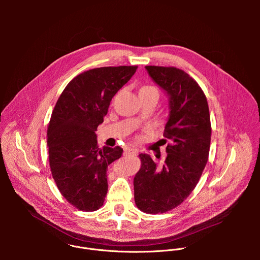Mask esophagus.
Returning <instances> with one entry per match:
<instances>
[{
  "label": "esophagus",
  "instance_id": "34e87169",
  "mask_svg": "<svg viewBox=\"0 0 260 260\" xmlns=\"http://www.w3.org/2000/svg\"><path fill=\"white\" fill-rule=\"evenodd\" d=\"M136 154H137V150L134 149V148H131V147L124 148V151H123L124 156H132V155H136Z\"/></svg>",
  "mask_w": 260,
  "mask_h": 260
}]
</instances>
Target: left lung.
Here are the masks:
<instances>
[{"label": "left lung", "instance_id": "8db88e82", "mask_svg": "<svg viewBox=\"0 0 260 260\" xmlns=\"http://www.w3.org/2000/svg\"><path fill=\"white\" fill-rule=\"evenodd\" d=\"M145 68L170 98L164 137L171 144L161 165L150 155H139L141 169L134 178L135 203L144 213L158 214L178 207L196 188L209 158L212 128L207 98L186 72L175 67Z\"/></svg>", "mask_w": 260, "mask_h": 260}]
</instances>
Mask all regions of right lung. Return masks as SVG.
I'll return each mask as SVG.
<instances>
[{
  "label": "right lung",
  "instance_id": "add662e5",
  "mask_svg": "<svg viewBox=\"0 0 260 260\" xmlns=\"http://www.w3.org/2000/svg\"><path fill=\"white\" fill-rule=\"evenodd\" d=\"M137 66L102 67L72 79L59 95L47 128L49 166L61 196L85 212L99 210L108 191L107 168L122 148H99L95 131L111 100Z\"/></svg>",
  "mask_w": 260,
  "mask_h": 260
}]
</instances>
